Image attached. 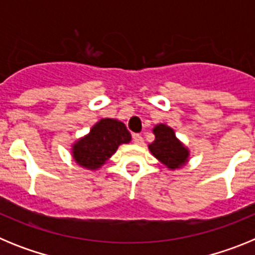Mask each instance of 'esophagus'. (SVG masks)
I'll return each mask as SVG.
<instances>
[{"label":"esophagus","instance_id":"34e87169","mask_svg":"<svg viewBox=\"0 0 255 255\" xmlns=\"http://www.w3.org/2000/svg\"><path fill=\"white\" fill-rule=\"evenodd\" d=\"M132 141H134L135 144H138V145H143L144 144L143 136L139 134H134V136H132Z\"/></svg>","mask_w":255,"mask_h":255}]
</instances>
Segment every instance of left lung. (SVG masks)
<instances>
[{
	"label": "left lung",
	"instance_id": "8db88e82",
	"mask_svg": "<svg viewBox=\"0 0 255 255\" xmlns=\"http://www.w3.org/2000/svg\"><path fill=\"white\" fill-rule=\"evenodd\" d=\"M152 131L155 139L148 145L149 152L168 170L175 171L184 167L189 162L190 150L177 138L172 128L166 124H157Z\"/></svg>",
	"mask_w": 255,
	"mask_h": 255
}]
</instances>
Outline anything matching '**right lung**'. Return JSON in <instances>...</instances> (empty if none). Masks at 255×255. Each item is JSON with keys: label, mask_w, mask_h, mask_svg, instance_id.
Returning <instances> with one entry per match:
<instances>
[{"label": "right lung", "mask_w": 255, "mask_h": 255, "mask_svg": "<svg viewBox=\"0 0 255 255\" xmlns=\"http://www.w3.org/2000/svg\"><path fill=\"white\" fill-rule=\"evenodd\" d=\"M131 140V134L125 124L116 119H101L88 134L71 144L74 161L89 171H97L115 154L121 144Z\"/></svg>", "instance_id": "right-lung-1"}]
</instances>
